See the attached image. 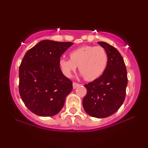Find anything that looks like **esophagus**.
<instances>
[{
  "mask_svg": "<svg viewBox=\"0 0 148 148\" xmlns=\"http://www.w3.org/2000/svg\"><path fill=\"white\" fill-rule=\"evenodd\" d=\"M80 86V84H78V83H76V82L73 83V89L77 88L78 86Z\"/></svg>",
  "mask_w": 148,
  "mask_h": 148,
  "instance_id": "34e87169",
  "label": "esophagus"
}]
</instances>
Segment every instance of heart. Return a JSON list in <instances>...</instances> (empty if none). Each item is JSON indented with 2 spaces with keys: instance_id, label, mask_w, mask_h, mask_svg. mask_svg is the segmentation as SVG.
<instances>
[{
  "instance_id": "b5f03b06",
  "label": "heart",
  "mask_w": 148,
  "mask_h": 148,
  "mask_svg": "<svg viewBox=\"0 0 148 148\" xmlns=\"http://www.w3.org/2000/svg\"><path fill=\"white\" fill-rule=\"evenodd\" d=\"M71 58H60L59 66L62 73L70 77L79 65V70L87 81H94L103 75L108 62V55L102 46H83L70 53Z\"/></svg>"
}]
</instances>
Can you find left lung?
I'll return each mask as SVG.
<instances>
[{
    "label": "left lung",
    "instance_id": "obj_1",
    "mask_svg": "<svg viewBox=\"0 0 148 148\" xmlns=\"http://www.w3.org/2000/svg\"><path fill=\"white\" fill-rule=\"evenodd\" d=\"M98 43L108 53V65L102 76L84 86L87 94L83 99V106L91 116L106 118L123 104L128 79L124 60L118 50L106 42Z\"/></svg>",
    "mask_w": 148,
    "mask_h": 148
}]
</instances>
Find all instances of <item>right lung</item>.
Here are the masks:
<instances>
[{"label": "right lung", "instance_id": "right-lung-1", "mask_svg": "<svg viewBox=\"0 0 148 148\" xmlns=\"http://www.w3.org/2000/svg\"><path fill=\"white\" fill-rule=\"evenodd\" d=\"M73 43L42 40L26 52L19 66V91L27 108L41 116L61 110L73 82L62 74L60 56Z\"/></svg>", "mask_w": 148, "mask_h": 148}]
</instances>
